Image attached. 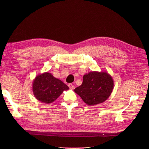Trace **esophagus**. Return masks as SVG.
<instances>
[{
	"label": "esophagus",
	"mask_w": 149,
	"mask_h": 149,
	"mask_svg": "<svg viewBox=\"0 0 149 149\" xmlns=\"http://www.w3.org/2000/svg\"><path fill=\"white\" fill-rule=\"evenodd\" d=\"M68 86L71 89H74V86L73 84H72L71 83L68 84Z\"/></svg>",
	"instance_id": "esophagus-1"
}]
</instances>
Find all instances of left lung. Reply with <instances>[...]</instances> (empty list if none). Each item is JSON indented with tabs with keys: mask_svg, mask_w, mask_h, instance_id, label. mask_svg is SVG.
<instances>
[{
	"mask_svg": "<svg viewBox=\"0 0 149 149\" xmlns=\"http://www.w3.org/2000/svg\"><path fill=\"white\" fill-rule=\"evenodd\" d=\"M81 85L74 92L88 106H95L107 100L114 88L112 76L104 71H91L83 76Z\"/></svg>",
	"mask_w": 149,
	"mask_h": 149,
	"instance_id": "obj_1",
	"label": "left lung"
}]
</instances>
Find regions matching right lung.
<instances>
[{"instance_id": "obj_1", "label": "right lung", "mask_w": 149, "mask_h": 149, "mask_svg": "<svg viewBox=\"0 0 149 149\" xmlns=\"http://www.w3.org/2000/svg\"><path fill=\"white\" fill-rule=\"evenodd\" d=\"M69 87L48 72L36 76L32 84V90L36 99L45 104L55 101Z\"/></svg>"}]
</instances>
